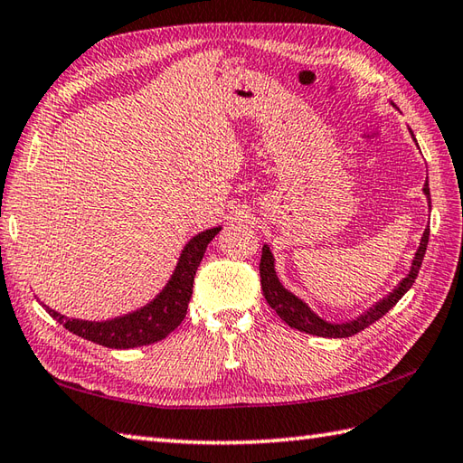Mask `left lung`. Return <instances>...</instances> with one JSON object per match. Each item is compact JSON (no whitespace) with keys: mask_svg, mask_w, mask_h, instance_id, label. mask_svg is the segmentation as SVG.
<instances>
[{"mask_svg":"<svg viewBox=\"0 0 463 463\" xmlns=\"http://www.w3.org/2000/svg\"><path fill=\"white\" fill-rule=\"evenodd\" d=\"M411 137H414V133H411ZM424 194L428 196V204H431L428 181L424 184ZM428 239H430V229L424 231V237H421V241H420V247L416 250L414 260H411L408 277L402 280L386 298H382L380 302L373 304L370 310L360 314L356 320L334 324V322H326L324 318H320L318 314H314L307 302H302L298 297H294L290 290L282 287V282L277 277V270H274V257L267 244L262 247V257H260L262 294H264V298H267V302L270 304V308L277 310L279 317L287 322L290 328H297L300 332H307V334H312V336H322V338H348V336H354V334H358L360 330L368 328L370 324L380 320L383 314H386L390 308H394L396 302L411 288V284H414L418 272H420L421 260H424Z\"/></svg>","mask_w":463,"mask_h":463,"instance_id":"1","label":"left lung"}]
</instances>
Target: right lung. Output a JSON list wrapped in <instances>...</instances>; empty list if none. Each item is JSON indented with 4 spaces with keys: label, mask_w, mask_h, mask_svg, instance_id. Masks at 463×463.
<instances>
[{
    "label": "right lung",
    "mask_w": 463,
    "mask_h": 463,
    "mask_svg": "<svg viewBox=\"0 0 463 463\" xmlns=\"http://www.w3.org/2000/svg\"><path fill=\"white\" fill-rule=\"evenodd\" d=\"M219 231L221 226H214V229L203 231L186 242L166 287L146 307L125 314V317L101 322L80 320L67 318L63 314L45 307V304L43 307L49 317L55 318L59 324H63L69 332L95 344H101V346L107 348L123 350L159 342L169 336L186 317V308H189V300L193 297L196 269H199L204 257L206 247L219 234Z\"/></svg>",
    "instance_id": "1"
}]
</instances>
